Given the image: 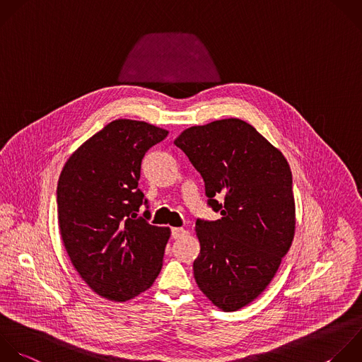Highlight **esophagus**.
Returning a JSON list of instances; mask_svg holds the SVG:
<instances>
[{"label":"esophagus","mask_w":362,"mask_h":362,"mask_svg":"<svg viewBox=\"0 0 362 362\" xmlns=\"http://www.w3.org/2000/svg\"><path fill=\"white\" fill-rule=\"evenodd\" d=\"M188 232L184 229V228H171V236L174 238V239H178V238H181V236H184V235H187Z\"/></svg>","instance_id":"obj_1"}]
</instances>
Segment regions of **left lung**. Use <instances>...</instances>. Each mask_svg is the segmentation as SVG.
Instances as JSON below:
<instances>
[{
  "label": "left lung",
  "mask_w": 362,
  "mask_h": 362,
  "mask_svg": "<svg viewBox=\"0 0 362 362\" xmlns=\"http://www.w3.org/2000/svg\"><path fill=\"white\" fill-rule=\"evenodd\" d=\"M174 144L201 174L208 205L222 215L197 219L195 281L216 307L236 311L267 287L291 246L296 208L288 163L239 119L189 127Z\"/></svg>",
  "instance_id": "1"
}]
</instances>
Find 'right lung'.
I'll list each match as a JSON object with an SVG mask.
<instances>
[{"instance_id": "obj_1", "label": "right lung", "mask_w": 362, "mask_h": 362, "mask_svg": "<svg viewBox=\"0 0 362 362\" xmlns=\"http://www.w3.org/2000/svg\"><path fill=\"white\" fill-rule=\"evenodd\" d=\"M168 132L119 119L85 141L66 161L57 191L61 236L72 264L99 296L126 301L157 279L170 229L148 223L139 188L146 153Z\"/></svg>"}]
</instances>
